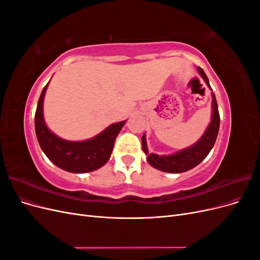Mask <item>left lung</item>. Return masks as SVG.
Wrapping results in <instances>:
<instances>
[{"instance_id": "left-lung-1", "label": "left lung", "mask_w": 260, "mask_h": 260, "mask_svg": "<svg viewBox=\"0 0 260 260\" xmlns=\"http://www.w3.org/2000/svg\"><path fill=\"white\" fill-rule=\"evenodd\" d=\"M199 74L206 82L208 88H210L209 80L204 73V70L201 67H198ZM211 120L206 128L204 135L198 142L186 148L181 149V151L170 154V155H157L154 153H148V148L146 144V137L143 135L142 137V149L147 156L146 159L152 167L158 169L164 172H170V174H180V172H185L196 167L205 157L209 154L211 148L214 147L216 139L219 131L220 124V116L218 111V104L216 101V96L214 93H211Z\"/></svg>"}]
</instances>
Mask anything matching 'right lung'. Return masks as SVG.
I'll return each instance as SVG.
<instances>
[{"instance_id": "right-lung-1", "label": "right lung", "mask_w": 260, "mask_h": 260, "mask_svg": "<svg viewBox=\"0 0 260 260\" xmlns=\"http://www.w3.org/2000/svg\"><path fill=\"white\" fill-rule=\"evenodd\" d=\"M46 84L38 102L35 128L38 142L48 158L62 170L74 174H84L96 170L111 158L117 136L125 120L108 125L94 138L85 141H68L57 137L48 128L43 117V101Z\"/></svg>"}]
</instances>
